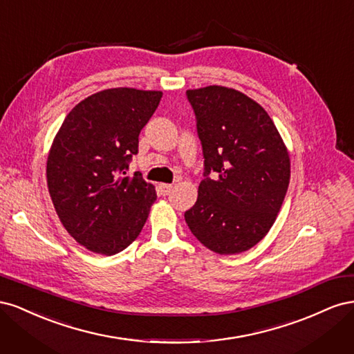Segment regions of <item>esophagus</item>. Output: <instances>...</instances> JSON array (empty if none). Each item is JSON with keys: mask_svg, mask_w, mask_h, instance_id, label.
<instances>
[{"mask_svg": "<svg viewBox=\"0 0 354 354\" xmlns=\"http://www.w3.org/2000/svg\"><path fill=\"white\" fill-rule=\"evenodd\" d=\"M171 190H173V185H165V183L159 185V194L162 195V196L169 195V194H171Z\"/></svg>", "mask_w": 354, "mask_h": 354, "instance_id": "obj_1", "label": "esophagus"}]
</instances>
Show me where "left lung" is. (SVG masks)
Masks as SVG:
<instances>
[{"label": "left lung", "mask_w": 354, "mask_h": 354, "mask_svg": "<svg viewBox=\"0 0 354 354\" xmlns=\"http://www.w3.org/2000/svg\"><path fill=\"white\" fill-rule=\"evenodd\" d=\"M186 94L196 115L205 178L185 220L214 252L248 251L281 211L291 178L288 149L269 113L246 94L221 85Z\"/></svg>", "instance_id": "obj_1"}]
</instances>
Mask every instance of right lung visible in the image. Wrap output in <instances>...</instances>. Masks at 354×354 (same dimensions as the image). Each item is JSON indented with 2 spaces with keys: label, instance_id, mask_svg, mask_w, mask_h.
I'll return each mask as SVG.
<instances>
[{
  "label": "right lung",
  "instance_id": "obj_1",
  "mask_svg": "<svg viewBox=\"0 0 354 354\" xmlns=\"http://www.w3.org/2000/svg\"><path fill=\"white\" fill-rule=\"evenodd\" d=\"M160 97L162 91L128 87L91 94L68 113L51 143L53 205L63 227L91 252L113 255L131 245L156 201L155 186L125 169Z\"/></svg>",
  "mask_w": 354,
  "mask_h": 354
}]
</instances>
